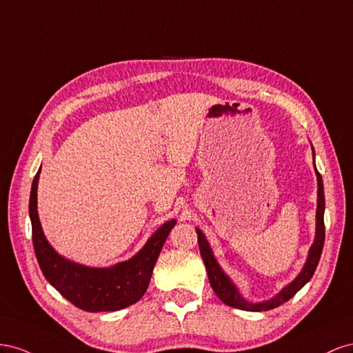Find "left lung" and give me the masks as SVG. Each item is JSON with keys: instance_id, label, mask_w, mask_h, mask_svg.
Returning a JSON list of instances; mask_svg holds the SVG:
<instances>
[{"instance_id": "1", "label": "left lung", "mask_w": 353, "mask_h": 353, "mask_svg": "<svg viewBox=\"0 0 353 353\" xmlns=\"http://www.w3.org/2000/svg\"><path fill=\"white\" fill-rule=\"evenodd\" d=\"M315 157V152H314ZM316 177H318V208H316V238L314 245L310 247L309 251V257L306 265L303 268V270L300 272V275L291 283L290 285H287L278 296H275L274 299H270L268 301H263V303H248L241 294L238 293V290L235 288V285L232 284L223 270L220 269V266L217 265V261L211 253V248L207 243L205 236L203 235L199 229H196L198 234V245H199V253L201 257H203L205 268H207V274H208V279L210 284L213 287L214 293L217 294V297L223 301L225 305L232 306L241 310H250V312H263V310H270L275 309L278 306H281L285 301H288L291 297H293L297 291L303 287L307 281L314 276L315 269L319 263V257L322 253V247H324V241H325V225H324V210H325V198H324V185H322V177L318 173L316 170Z\"/></svg>"}]
</instances>
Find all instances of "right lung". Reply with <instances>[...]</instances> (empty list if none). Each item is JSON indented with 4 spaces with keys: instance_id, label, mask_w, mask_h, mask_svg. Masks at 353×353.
<instances>
[{
    "instance_id": "right-lung-1",
    "label": "right lung",
    "mask_w": 353,
    "mask_h": 353,
    "mask_svg": "<svg viewBox=\"0 0 353 353\" xmlns=\"http://www.w3.org/2000/svg\"><path fill=\"white\" fill-rule=\"evenodd\" d=\"M39 170L34 177L29 198L32 243L43 275L74 306L87 312H114L136 303L148 290L152 270L170 230V220L152 235L139 253L123 263L108 269H94L72 263L50 247L37 213V186Z\"/></svg>"
}]
</instances>
